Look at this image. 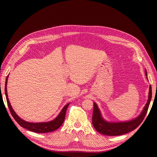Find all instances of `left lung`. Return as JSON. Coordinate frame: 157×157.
<instances>
[{"label": "left lung", "mask_w": 157, "mask_h": 157, "mask_svg": "<svg viewBox=\"0 0 157 157\" xmlns=\"http://www.w3.org/2000/svg\"><path fill=\"white\" fill-rule=\"evenodd\" d=\"M145 75H147V71L145 70ZM152 97L151 86H149V98L146 105L141 115L135 119L123 122H108L105 121L101 117V113L97 106V104L94 103V110L92 115V124L98 132L106 136H116L126 133L130 132L138 127L142 121H144L146 114L148 111L150 101Z\"/></svg>", "instance_id": "8db88e82"}]
</instances>
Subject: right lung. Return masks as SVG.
I'll list each match as a JSON object with an SVG mask.
<instances>
[{"label": "right lung", "mask_w": 157, "mask_h": 157, "mask_svg": "<svg viewBox=\"0 0 157 157\" xmlns=\"http://www.w3.org/2000/svg\"><path fill=\"white\" fill-rule=\"evenodd\" d=\"M8 75L7 76L5 82V94L6 97V101L7 104L9 108V110L10 111L12 116L13 117L15 121L20 124L21 127L25 128V129L30 130L33 132L36 133H46V132H53L58 128L62 125L63 122L65 120V114L67 111V109L69 105V103L67 104L63 109L59 115L54 120L47 122H40V123H33V122H28L22 120L21 118L19 117L16 113L14 112L13 109L10 105V103L9 101V99L8 98V94H7V89H6V85H7V80H8Z\"/></svg>", "instance_id": "add662e5"}]
</instances>
